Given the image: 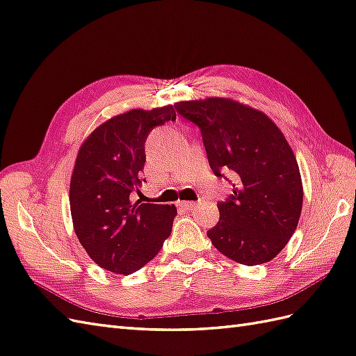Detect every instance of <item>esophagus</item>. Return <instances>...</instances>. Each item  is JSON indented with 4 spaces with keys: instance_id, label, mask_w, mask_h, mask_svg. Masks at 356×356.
I'll return each instance as SVG.
<instances>
[{
    "instance_id": "1",
    "label": "esophagus",
    "mask_w": 356,
    "mask_h": 356,
    "mask_svg": "<svg viewBox=\"0 0 356 356\" xmlns=\"http://www.w3.org/2000/svg\"><path fill=\"white\" fill-rule=\"evenodd\" d=\"M179 205L186 208V210H192V208L196 207V202H190V201H179Z\"/></svg>"
}]
</instances>
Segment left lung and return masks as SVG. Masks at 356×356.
<instances>
[{
  "label": "left lung",
  "instance_id": "left-lung-1",
  "mask_svg": "<svg viewBox=\"0 0 356 356\" xmlns=\"http://www.w3.org/2000/svg\"><path fill=\"white\" fill-rule=\"evenodd\" d=\"M175 108L201 128L214 175L229 172L234 179L232 195L218 204L220 219L207 236L240 264L270 261L291 238L303 202L287 138L266 113L231 98L181 101Z\"/></svg>",
  "mask_w": 356,
  "mask_h": 356
}]
</instances>
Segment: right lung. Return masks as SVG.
Segmentation results:
<instances>
[{"label": "right lung", "mask_w": 356, "mask_h": 356, "mask_svg": "<svg viewBox=\"0 0 356 356\" xmlns=\"http://www.w3.org/2000/svg\"><path fill=\"white\" fill-rule=\"evenodd\" d=\"M175 119L173 106L131 108L98 125L78 149L69 186L74 231L88 255L111 273H134L170 236L175 205L133 202L131 193L142 186L146 137Z\"/></svg>", "instance_id": "1"}]
</instances>
